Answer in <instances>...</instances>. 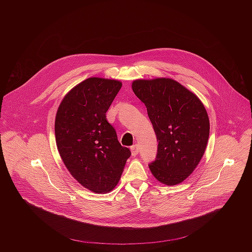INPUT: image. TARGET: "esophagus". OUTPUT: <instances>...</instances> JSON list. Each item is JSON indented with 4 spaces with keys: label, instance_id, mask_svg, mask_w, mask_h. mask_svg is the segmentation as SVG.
Masks as SVG:
<instances>
[{
    "label": "esophagus",
    "instance_id": "obj_1",
    "mask_svg": "<svg viewBox=\"0 0 252 252\" xmlns=\"http://www.w3.org/2000/svg\"><path fill=\"white\" fill-rule=\"evenodd\" d=\"M140 152V146L139 144H134L133 146H131V153L133 156L138 155V153Z\"/></svg>",
    "mask_w": 252,
    "mask_h": 252
}]
</instances>
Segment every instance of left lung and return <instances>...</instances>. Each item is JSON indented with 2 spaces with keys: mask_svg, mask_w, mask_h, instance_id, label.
<instances>
[{
  "mask_svg": "<svg viewBox=\"0 0 252 252\" xmlns=\"http://www.w3.org/2000/svg\"><path fill=\"white\" fill-rule=\"evenodd\" d=\"M132 89L146 107L158 142L149 169L161 183L177 185L194 172L205 153L210 135L205 106L172 78L136 79Z\"/></svg>",
  "mask_w": 252,
  "mask_h": 252,
  "instance_id": "1",
  "label": "left lung"
}]
</instances>
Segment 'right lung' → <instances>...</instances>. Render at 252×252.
<instances>
[{"label":"right lung","mask_w":252,"mask_h":252,"mask_svg":"<svg viewBox=\"0 0 252 252\" xmlns=\"http://www.w3.org/2000/svg\"><path fill=\"white\" fill-rule=\"evenodd\" d=\"M121 86L116 79L89 77L66 94L56 112L59 154L73 179L94 193L114 189L131 156L106 116Z\"/></svg>","instance_id":"1"}]
</instances>
